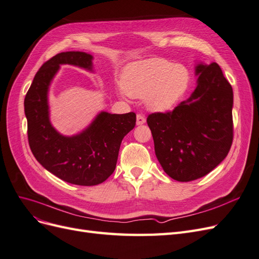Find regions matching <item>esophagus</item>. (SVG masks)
Instances as JSON below:
<instances>
[{
  "label": "esophagus",
  "instance_id": "obj_1",
  "mask_svg": "<svg viewBox=\"0 0 259 259\" xmlns=\"http://www.w3.org/2000/svg\"><path fill=\"white\" fill-rule=\"evenodd\" d=\"M146 123V117L143 114H137L136 117V124L137 125H143Z\"/></svg>",
  "mask_w": 259,
  "mask_h": 259
}]
</instances>
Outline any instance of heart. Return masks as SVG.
Returning a JSON list of instances; mask_svg holds the SVG:
<instances>
[{"label": "heart", "instance_id": "heart-1", "mask_svg": "<svg viewBox=\"0 0 259 259\" xmlns=\"http://www.w3.org/2000/svg\"><path fill=\"white\" fill-rule=\"evenodd\" d=\"M189 72L185 66L164 58H149L130 65L123 74V90L133 98H146L152 111H167L185 94Z\"/></svg>", "mask_w": 259, "mask_h": 259}]
</instances>
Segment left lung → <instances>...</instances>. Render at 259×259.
I'll use <instances>...</instances> for the list:
<instances>
[{
    "label": "left lung",
    "instance_id": "obj_1",
    "mask_svg": "<svg viewBox=\"0 0 259 259\" xmlns=\"http://www.w3.org/2000/svg\"><path fill=\"white\" fill-rule=\"evenodd\" d=\"M197 85L173 111L152 113L147 123L163 170L191 182L213 170L232 144L233 91L216 62L197 61Z\"/></svg>",
    "mask_w": 259,
    "mask_h": 259
}]
</instances>
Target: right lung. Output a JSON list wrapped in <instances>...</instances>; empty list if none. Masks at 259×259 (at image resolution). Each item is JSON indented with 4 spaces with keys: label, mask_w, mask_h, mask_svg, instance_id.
Masks as SVG:
<instances>
[{
    "label": "right lung",
    "mask_w": 259,
    "mask_h": 259,
    "mask_svg": "<svg viewBox=\"0 0 259 259\" xmlns=\"http://www.w3.org/2000/svg\"><path fill=\"white\" fill-rule=\"evenodd\" d=\"M93 59L84 52L57 54L38 69L25 98L29 146L35 159L53 175L79 186L101 184L113 173L122 139L136 124L134 112L100 111L89 126L71 136L60 134L53 126L49 92L60 66L94 72Z\"/></svg>",
    "instance_id": "add662e5"
}]
</instances>
